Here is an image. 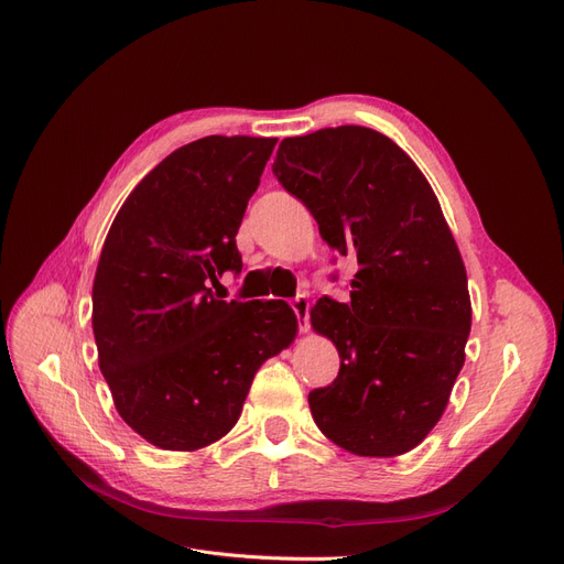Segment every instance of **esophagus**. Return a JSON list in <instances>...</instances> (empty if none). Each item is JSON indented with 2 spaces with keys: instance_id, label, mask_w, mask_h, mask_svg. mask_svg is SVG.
I'll list each match as a JSON object with an SVG mask.
<instances>
[{
  "instance_id": "obj_1",
  "label": "esophagus",
  "mask_w": 564,
  "mask_h": 564,
  "mask_svg": "<svg viewBox=\"0 0 564 564\" xmlns=\"http://www.w3.org/2000/svg\"><path fill=\"white\" fill-rule=\"evenodd\" d=\"M292 308L299 317V329L308 332L311 329V301L299 294L296 299H292Z\"/></svg>"
}]
</instances>
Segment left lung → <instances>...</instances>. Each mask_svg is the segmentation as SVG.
<instances>
[{
    "mask_svg": "<svg viewBox=\"0 0 564 564\" xmlns=\"http://www.w3.org/2000/svg\"><path fill=\"white\" fill-rule=\"evenodd\" d=\"M272 174L322 240L357 259L350 301L311 311L340 357L332 386L308 395L317 429L357 456L414 449L445 412L470 334L466 268L431 183L388 135L352 124L284 139Z\"/></svg>",
    "mask_w": 564,
    "mask_h": 564,
    "instance_id": "1",
    "label": "left lung"
}]
</instances>
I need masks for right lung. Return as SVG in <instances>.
<instances>
[{
  "mask_svg": "<svg viewBox=\"0 0 564 564\" xmlns=\"http://www.w3.org/2000/svg\"><path fill=\"white\" fill-rule=\"evenodd\" d=\"M278 139L207 135L164 158L115 216L94 280L98 365L150 445L193 452L242 414L253 373L296 336L284 301H220L235 235Z\"/></svg>",
  "mask_w": 564,
  "mask_h": 564,
  "instance_id": "obj_1",
  "label": "right lung"
}]
</instances>
